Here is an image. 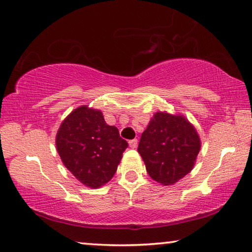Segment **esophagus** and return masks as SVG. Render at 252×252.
<instances>
[{
  "mask_svg": "<svg viewBox=\"0 0 252 252\" xmlns=\"http://www.w3.org/2000/svg\"><path fill=\"white\" fill-rule=\"evenodd\" d=\"M129 146L131 148H137V146H138V140L137 139H132V140H130L129 141Z\"/></svg>",
  "mask_w": 252,
  "mask_h": 252,
  "instance_id": "esophagus-1",
  "label": "esophagus"
}]
</instances>
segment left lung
Returning <instances> with one entry per match:
<instances>
[{"label":"left lung","mask_w":252,"mask_h":252,"mask_svg":"<svg viewBox=\"0 0 252 252\" xmlns=\"http://www.w3.org/2000/svg\"><path fill=\"white\" fill-rule=\"evenodd\" d=\"M200 150L197 130L183 115L157 112L141 134L138 153L153 180L172 186L192 170Z\"/></svg>","instance_id":"1"}]
</instances>
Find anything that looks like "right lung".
I'll list each match as a JSON object with an SVG mask.
<instances>
[{"label": "right lung", "instance_id": "1", "mask_svg": "<svg viewBox=\"0 0 252 252\" xmlns=\"http://www.w3.org/2000/svg\"><path fill=\"white\" fill-rule=\"evenodd\" d=\"M56 149L64 166L82 185L97 189L115 174L127 142L103 113L86 105L66 116L56 133Z\"/></svg>", "mask_w": 252, "mask_h": 252}]
</instances>
